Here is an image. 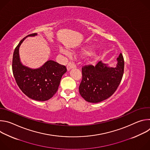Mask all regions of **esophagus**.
Listing matches in <instances>:
<instances>
[{
  "label": "esophagus",
  "instance_id": "obj_1",
  "mask_svg": "<svg viewBox=\"0 0 150 150\" xmlns=\"http://www.w3.org/2000/svg\"><path fill=\"white\" fill-rule=\"evenodd\" d=\"M76 68V65L72 62H69L68 64V65L67 67V68L68 71H70L71 69H74V68Z\"/></svg>",
  "mask_w": 150,
  "mask_h": 150
}]
</instances>
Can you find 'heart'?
I'll list each match as a JSON object with an SVG mask.
<instances>
[{"mask_svg": "<svg viewBox=\"0 0 150 150\" xmlns=\"http://www.w3.org/2000/svg\"><path fill=\"white\" fill-rule=\"evenodd\" d=\"M60 52H61V53H63V54H65V55H67V56H69V52L68 51V50H65V49H64L63 48H60Z\"/></svg>", "mask_w": 150, "mask_h": 150, "instance_id": "1", "label": "heart"}]
</instances>
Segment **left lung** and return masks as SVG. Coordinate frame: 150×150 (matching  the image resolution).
Listing matches in <instances>:
<instances>
[{"label": "left lung", "instance_id": "obj_1", "mask_svg": "<svg viewBox=\"0 0 150 150\" xmlns=\"http://www.w3.org/2000/svg\"><path fill=\"white\" fill-rule=\"evenodd\" d=\"M116 67H110L100 61L97 65H85L82 68V79L79 91L88 102L97 103L109 98L119 85L124 71L122 53L117 58Z\"/></svg>", "mask_w": 150, "mask_h": 150}]
</instances>
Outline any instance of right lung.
I'll return each instance as SVG.
<instances>
[{
	"label": "right lung",
	"instance_id": "obj_1",
	"mask_svg": "<svg viewBox=\"0 0 150 150\" xmlns=\"http://www.w3.org/2000/svg\"><path fill=\"white\" fill-rule=\"evenodd\" d=\"M37 33L28 35L21 40L15 48L12 60V72L19 88L27 97L45 101L51 98L58 90L63 75L67 71L65 66L49 60L38 68L33 69L24 65L19 57V47L28 37H34Z\"/></svg>",
	"mask_w": 150,
	"mask_h": 150
}]
</instances>
